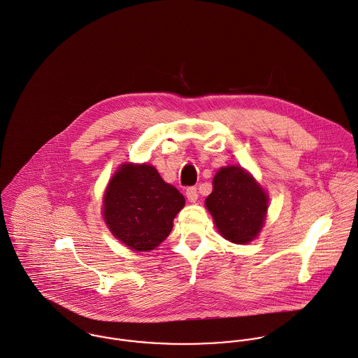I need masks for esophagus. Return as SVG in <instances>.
Masks as SVG:
<instances>
[{
  "instance_id": "obj_1",
  "label": "esophagus",
  "mask_w": 358,
  "mask_h": 358,
  "mask_svg": "<svg viewBox=\"0 0 358 358\" xmlns=\"http://www.w3.org/2000/svg\"><path fill=\"white\" fill-rule=\"evenodd\" d=\"M185 195H187V198H188L189 202H196V199H198V196H199L198 188H196V187H189V188H187Z\"/></svg>"
}]
</instances>
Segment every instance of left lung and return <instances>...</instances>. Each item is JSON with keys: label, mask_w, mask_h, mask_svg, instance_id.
Returning <instances> with one entry per match:
<instances>
[{"label": "left lung", "mask_w": 358, "mask_h": 358, "mask_svg": "<svg viewBox=\"0 0 358 358\" xmlns=\"http://www.w3.org/2000/svg\"><path fill=\"white\" fill-rule=\"evenodd\" d=\"M267 195L242 167L229 166L218 170L213 178V192L206 208L215 218L221 235L232 243H248L260 232L267 213Z\"/></svg>", "instance_id": "obj_1"}]
</instances>
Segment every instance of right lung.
Returning <instances> with one entry per match:
<instances>
[{
	"label": "right lung",
	"instance_id": "add662e5",
	"mask_svg": "<svg viewBox=\"0 0 358 358\" xmlns=\"http://www.w3.org/2000/svg\"><path fill=\"white\" fill-rule=\"evenodd\" d=\"M185 199L155 167L124 164L110 180L103 218L112 234L133 250H152L164 241Z\"/></svg>",
	"mask_w": 358,
	"mask_h": 358
}]
</instances>
